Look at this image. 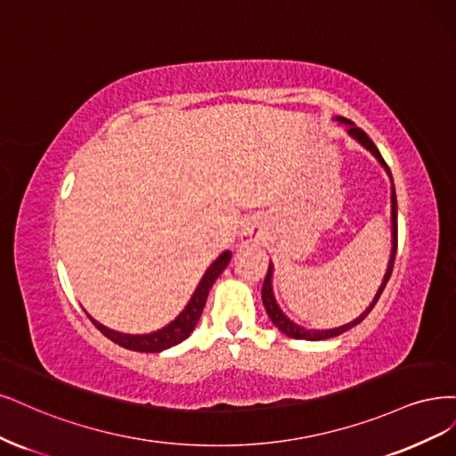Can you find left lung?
Instances as JSON below:
<instances>
[{
	"label": "left lung",
	"instance_id": "8db88e82",
	"mask_svg": "<svg viewBox=\"0 0 456 456\" xmlns=\"http://www.w3.org/2000/svg\"><path fill=\"white\" fill-rule=\"evenodd\" d=\"M336 120H339V122H343V124H349V130H347V132H349V135H353V137L358 141L360 145H364V147H366V149L375 156V159L379 160V164L387 169V174L390 175V169H388V166H387L385 159L381 156L379 149L375 147L373 141L368 137V134H366L362 128L354 126V124H353L351 120H347V118L336 117ZM390 179H392V177H390ZM390 200H392V250H390L388 268H387V273H385V277H383V282H381V287H379L378 294H375V297H373V302L370 304V307L362 313V315L356 317L353 322H349V324H343V326H339V328H332V330H307V328H302V326H297L296 322H292V321L285 315V313H282V311L279 309V305H277V302H275V297H273V290H272V273H273V265L270 264L268 273H265L264 285H262V302H264L265 311H268V317L272 319V322L281 330L282 334H287L289 338H294V339L319 341V339L336 338V336H339V334H343V332H347V330H351L353 326H356L358 322H362V321L368 317V313L373 309V305H375V304H378L379 296L383 294V290H385V287H387V282H388L390 273H392V268H395V256H396V248H398V203H396L395 184H392V196H390Z\"/></svg>",
	"mask_w": 456,
	"mask_h": 456
}]
</instances>
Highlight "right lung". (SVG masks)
I'll list each match as a JSON object with an SVG mask.
<instances>
[{"instance_id": "obj_1", "label": "right lung", "mask_w": 456, "mask_h": 456, "mask_svg": "<svg viewBox=\"0 0 456 456\" xmlns=\"http://www.w3.org/2000/svg\"><path fill=\"white\" fill-rule=\"evenodd\" d=\"M230 258H232V253L230 250H224V253L209 265L206 275L201 277L198 289L194 290V294L191 297V302H188L186 307L181 311V315L175 321H171L167 326H164L162 330H156V332H152V334H141V336L120 334V332H115V330H111V328H105L98 321H94L90 315H88V319L94 322V326H96L105 338L120 345V347H124V349L139 351V353H160L164 349L174 347V345L181 343L183 339H186L192 334V330L196 328V324L201 317V311H203V307H206L213 282L218 275L223 273Z\"/></svg>"}]
</instances>
